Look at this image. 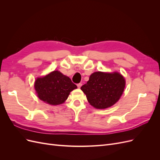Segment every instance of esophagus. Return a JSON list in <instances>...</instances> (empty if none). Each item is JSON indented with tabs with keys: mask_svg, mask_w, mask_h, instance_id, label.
Here are the masks:
<instances>
[{
	"mask_svg": "<svg viewBox=\"0 0 160 160\" xmlns=\"http://www.w3.org/2000/svg\"><path fill=\"white\" fill-rule=\"evenodd\" d=\"M77 88H80L82 86V83H78V84H77Z\"/></svg>",
	"mask_w": 160,
	"mask_h": 160,
	"instance_id": "1",
	"label": "esophagus"
}]
</instances>
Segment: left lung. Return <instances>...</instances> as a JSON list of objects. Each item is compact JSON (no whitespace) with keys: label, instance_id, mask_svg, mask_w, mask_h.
<instances>
[{"label":"left lung","instance_id":"8db88e82","mask_svg":"<svg viewBox=\"0 0 160 160\" xmlns=\"http://www.w3.org/2000/svg\"><path fill=\"white\" fill-rule=\"evenodd\" d=\"M125 86L124 77L118 72L101 71L92 73L87 83L81 88L91 105L106 109L113 105L122 96Z\"/></svg>","mask_w":160,"mask_h":160}]
</instances>
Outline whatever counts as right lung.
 Masks as SVG:
<instances>
[{
  "label": "right lung",
  "mask_w": 160,
  "mask_h": 160,
  "mask_svg": "<svg viewBox=\"0 0 160 160\" xmlns=\"http://www.w3.org/2000/svg\"><path fill=\"white\" fill-rule=\"evenodd\" d=\"M77 87L67 76L59 71H54L35 82L38 98L52 105L62 104L68 98L70 92Z\"/></svg>",
  "instance_id": "1"
}]
</instances>
